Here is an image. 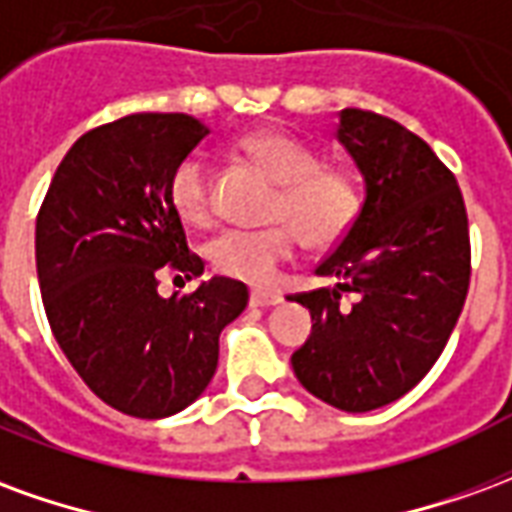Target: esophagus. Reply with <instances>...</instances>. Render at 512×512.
I'll return each mask as SVG.
<instances>
[{"mask_svg":"<svg viewBox=\"0 0 512 512\" xmlns=\"http://www.w3.org/2000/svg\"><path fill=\"white\" fill-rule=\"evenodd\" d=\"M249 301H252V307H274V304L282 301V296L274 293V290H252Z\"/></svg>","mask_w":512,"mask_h":512,"instance_id":"34e87169","label":"esophagus"}]
</instances>
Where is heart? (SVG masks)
Segmentation results:
<instances>
[{
	"mask_svg": "<svg viewBox=\"0 0 512 512\" xmlns=\"http://www.w3.org/2000/svg\"><path fill=\"white\" fill-rule=\"evenodd\" d=\"M235 153L252 161L277 183L260 230H224L208 244L216 271L263 285L288 263L296 235L312 249L337 244L359 213V191L343 169L321 167V156L282 131H252L235 139ZM169 202L191 227H205L213 216L211 167L202 153L180 158L169 175Z\"/></svg>",
	"mask_w": 512,
	"mask_h": 512,
	"instance_id": "heart-1",
	"label": "heart"
}]
</instances>
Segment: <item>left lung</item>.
I'll return each mask as SVG.
<instances>
[{"label":"left lung","mask_w":512,"mask_h":512,"mask_svg":"<svg viewBox=\"0 0 512 512\" xmlns=\"http://www.w3.org/2000/svg\"><path fill=\"white\" fill-rule=\"evenodd\" d=\"M337 142L365 178V202L315 268L337 285L293 296L312 332L290 365L310 395L362 414L436 365L466 301L472 249L458 180L428 142L365 109L340 112Z\"/></svg>","instance_id":"left-lung-1"}]
</instances>
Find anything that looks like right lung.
<instances>
[{
	"instance_id": "1",
	"label": "right lung",
	"mask_w": 512,
	"mask_h": 512,
	"mask_svg": "<svg viewBox=\"0 0 512 512\" xmlns=\"http://www.w3.org/2000/svg\"><path fill=\"white\" fill-rule=\"evenodd\" d=\"M208 128L191 115H128L79 136L54 172L35 227L40 293L54 340L106 406L161 419L211 384L219 334L244 312V282L213 277L158 296V268L200 277L169 175Z\"/></svg>"
}]
</instances>
